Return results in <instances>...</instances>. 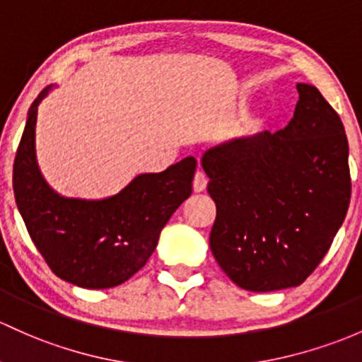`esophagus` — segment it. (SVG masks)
<instances>
[{
	"instance_id": "esophagus-1",
	"label": "esophagus",
	"mask_w": 362,
	"mask_h": 362,
	"mask_svg": "<svg viewBox=\"0 0 362 362\" xmlns=\"http://www.w3.org/2000/svg\"><path fill=\"white\" fill-rule=\"evenodd\" d=\"M205 188H207V177H205L202 170H197L195 177H193V192L202 193L205 192Z\"/></svg>"
}]
</instances>
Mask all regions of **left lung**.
Segmentation results:
<instances>
[{"mask_svg":"<svg viewBox=\"0 0 362 362\" xmlns=\"http://www.w3.org/2000/svg\"><path fill=\"white\" fill-rule=\"evenodd\" d=\"M285 129L202 155L217 216L211 250L240 288L298 286L328 252L351 202L349 141L320 89L298 83Z\"/></svg>","mask_w":362,"mask_h":362,"instance_id":"obj_1","label":"left lung"}]
</instances>
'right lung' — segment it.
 <instances>
[{"instance_id":"add662e5","label":"right lung","mask_w":362,"mask_h":362,"mask_svg":"<svg viewBox=\"0 0 362 362\" xmlns=\"http://www.w3.org/2000/svg\"><path fill=\"white\" fill-rule=\"evenodd\" d=\"M57 84L40 93L29 112L13 164V192L27 231L58 278L102 290L138 273L158 243L162 228L192 195L195 157L162 173L138 174L112 197H64L42 176L36 157L37 107Z\"/></svg>"}]
</instances>
